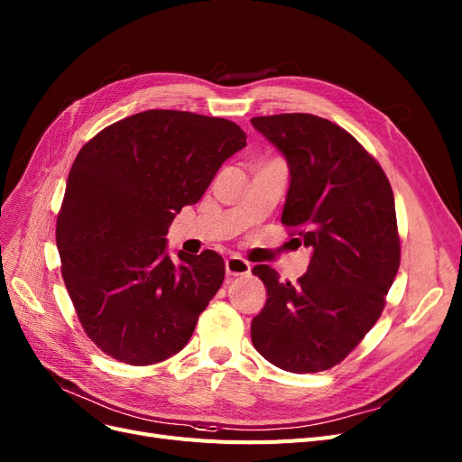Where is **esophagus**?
<instances>
[{"mask_svg": "<svg viewBox=\"0 0 462 462\" xmlns=\"http://www.w3.org/2000/svg\"><path fill=\"white\" fill-rule=\"evenodd\" d=\"M226 272L229 277H238V275H248L250 273V263L243 258H227L226 260Z\"/></svg>", "mask_w": 462, "mask_h": 462, "instance_id": "34e87169", "label": "esophagus"}]
</instances>
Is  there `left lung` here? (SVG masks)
Instances as JSON below:
<instances>
[{
	"instance_id": "obj_1",
	"label": "left lung",
	"mask_w": 462,
	"mask_h": 462,
	"mask_svg": "<svg viewBox=\"0 0 462 462\" xmlns=\"http://www.w3.org/2000/svg\"><path fill=\"white\" fill-rule=\"evenodd\" d=\"M252 125L286 156L281 221L313 252L296 284L269 265L252 269L267 289L252 344L282 371L321 373L354 352L386 306L402 260L392 185L376 158L330 120L291 113Z\"/></svg>"
}]
</instances>
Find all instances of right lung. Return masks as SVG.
Returning a JSON list of instances; mask_svg holds the SVG:
<instances>
[{"mask_svg": "<svg viewBox=\"0 0 462 462\" xmlns=\"http://www.w3.org/2000/svg\"><path fill=\"white\" fill-rule=\"evenodd\" d=\"M246 147L226 118L145 110L106 125L79 149L57 216L60 273L88 338L120 363L178 354L219 291L214 250L166 254V233L219 166Z\"/></svg>", "mask_w": 462, "mask_h": 462, "instance_id": "add662e5", "label": "right lung"}]
</instances>
